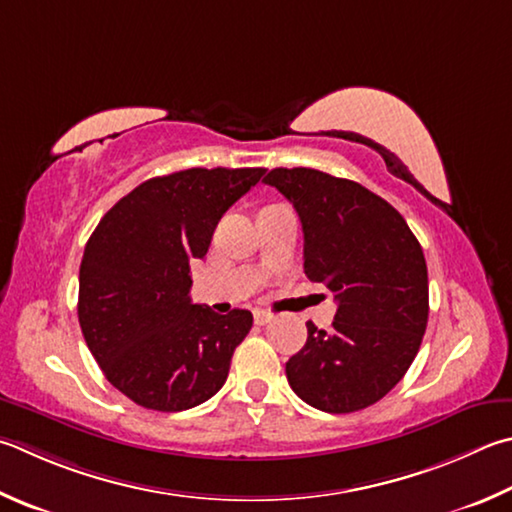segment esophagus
<instances>
[{"label":"esophagus","mask_w":512,"mask_h":512,"mask_svg":"<svg viewBox=\"0 0 512 512\" xmlns=\"http://www.w3.org/2000/svg\"><path fill=\"white\" fill-rule=\"evenodd\" d=\"M273 320V313H268V311H264V309H257L255 311V322L257 324H268Z\"/></svg>","instance_id":"obj_1"}]
</instances>
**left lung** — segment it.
Masks as SVG:
<instances>
[{
    "instance_id": "8db88e82",
    "label": "left lung",
    "mask_w": 512,
    "mask_h": 512,
    "mask_svg": "<svg viewBox=\"0 0 512 512\" xmlns=\"http://www.w3.org/2000/svg\"><path fill=\"white\" fill-rule=\"evenodd\" d=\"M264 183L293 203L304 273L338 302L329 331L306 322V345L286 362L288 385L315 410H365L392 392L421 347L430 313L423 248L401 212L356 181L275 167Z\"/></svg>"
}]
</instances>
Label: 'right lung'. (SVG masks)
Wrapping results in <instances>:
<instances>
[{
	"mask_svg": "<svg viewBox=\"0 0 512 512\" xmlns=\"http://www.w3.org/2000/svg\"><path fill=\"white\" fill-rule=\"evenodd\" d=\"M264 167H190L154 176L100 219L80 264L78 320L102 374L136 405L197 407L224 387L253 313L190 300V264Z\"/></svg>",
	"mask_w": 512,
	"mask_h": 512,
	"instance_id": "add662e5",
	"label": "right lung"
}]
</instances>
